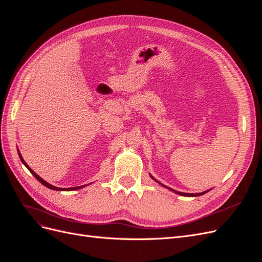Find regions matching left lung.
Segmentation results:
<instances>
[{"instance_id": "left-lung-1", "label": "left lung", "mask_w": 262, "mask_h": 262, "mask_svg": "<svg viewBox=\"0 0 262 262\" xmlns=\"http://www.w3.org/2000/svg\"><path fill=\"white\" fill-rule=\"evenodd\" d=\"M151 177V179L152 180H155V181H157L156 179L152 177V176H150ZM158 182V181H157ZM159 184H161V183H159ZM162 186H164V188H167V189H169L170 191H172V192H174V193H177V194H179V195H182V196H200V195H203V194H205V193H207L208 191L210 190H207V191H204V192H201V193H183V192H179V191H176V190H173V189H170V188H168V186H166V185H163V184H161Z\"/></svg>"}]
</instances>
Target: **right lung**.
<instances>
[{"mask_svg":"<svg viewBox=\"0 0 262 262\" xmlns=\"http://www.w3.org/2000/svg\"><path fill=\"white\" fill-rule=\"evenodd\" d=\"M17 152H18V156H19V159H20V161L21 162H23V164H24V166L29 170V171H31V173L37 179V180H38L41 184H43L45 186H47V188L48 189H51V190H56V191H73V190H79V189H82V188H84V186L85 185H80V186H74V188H57V186H54V185H51V184H49L47 181H45L43 180V179H41L38 174H37V173H35L34 172V171L31 169V168H29L28 167V164L24 161V159H23V157H21V155H20V152H19V150H18V149H17Z\"/></svg>","mask_w":262,"mask_h":262,"instance_id":"add662e5","label":"right lung"}]
</instances>
